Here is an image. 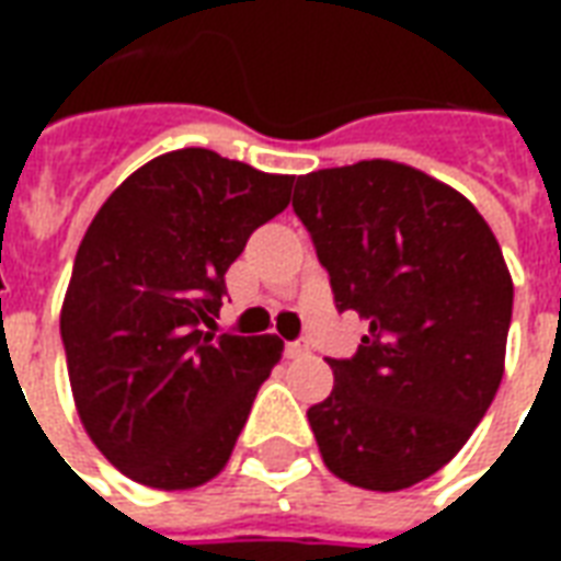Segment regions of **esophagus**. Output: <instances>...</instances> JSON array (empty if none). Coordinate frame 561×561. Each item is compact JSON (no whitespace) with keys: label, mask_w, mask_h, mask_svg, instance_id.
<instances>
[{"label":"esophagus","mask_w":561,"mask_h":561,"mask_svg":"<svg viewBox=\"0 0 561 561\" xmlns=\"http://www.w3.org/2000/svg\"><path fill=\"white\" fill-rule=\"evenodd\" d=\"M285 354H288V357H304V354H309V342L306 340L288 342V345H285Z\"/></svg>","instance_id":"esophagus-1"}]
</instances>
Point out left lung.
I'll use <instances>...</instances> for the list:
<instances>
[{
    "label": "left lung",
    "mask_w": 561,
    "mask_h": 561,
    "mask_svg": "<svg viewBox=\"0 0 561 561\" xmlns=\"http://www.w3.org/2000/svg\"><path fill=\"white\" fill-rule=\"evenodd\" d=\"M297 219L336 309L369 321L306 417L336 478L393 493L426 481L490 409L514 282L490 225L457 188L373 159L297 176Z\"/></svg>",
    "instance_id": "8db88e82"
}]
</instances>
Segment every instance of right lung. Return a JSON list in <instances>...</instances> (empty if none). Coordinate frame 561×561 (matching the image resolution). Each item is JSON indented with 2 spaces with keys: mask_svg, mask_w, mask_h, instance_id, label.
I'll return each instance as SVG.
<instances>
[{
  "mask_svg": "<svg viewBox=\"0 0 561 561\" xmlns=\"http://www.w3.org/2000/svg\"><path fill=\"white\" fill-rule=\"evenodd\" d=\"M294 176L201 147L173 149L107 197L59 316L87 433L131 481L192 490L231 457L279 336L207 333L225 273L291 201Z\"/></svg>",
  "mask_w": 561,
  "mask_h": 561,
  "instance_id": "add662e5",
  "label": "right lung"
}]
</instances>
